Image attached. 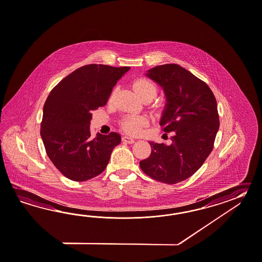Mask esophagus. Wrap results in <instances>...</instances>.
Wrapping results in <instances>:
<instances>
[{
  "label": "esophagus",
  "instance_id": "34e87169",
  "mask_svg": "<svg viewBox=\"0 0 262 262\" xmlns=\"http://www.w3.org/2000/svg\"><path fill=\"white\" fill-rule=\"evenodd\" d=\"M122 141L123 142H126V143H130V144H132V143H134L135 140L134 139H132V138H129V137H122Z\"/></svg>",
  "mask_w": 262,
  "mask_h": 262
}]
</instances>
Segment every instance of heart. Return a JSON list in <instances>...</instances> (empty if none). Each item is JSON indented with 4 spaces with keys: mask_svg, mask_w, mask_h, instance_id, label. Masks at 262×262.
<instances>
[{
    "mask_svg": "<svg viewBox=\"0 0 262 262\" xmlns=\"http://www.w3.org/2000/svg\"><path fill=\"white\" fill-rule=\"evenodd\" d=\"M133 88L136 93L140 97L144 95H153L155 96L157 92V86L153 81L146 78H140L137 79L133 82ZM115 91L112 92L111 98L114 96ZM147 123V121L142 117H126L121 121V128L122 130L130 135L139 134L141 131L142 126Z\"/></svg>",
    "mask_w": 262,
    "mask_h": 262,
    "instance_id": "1",
    "label": "heart"
}]
</instances>
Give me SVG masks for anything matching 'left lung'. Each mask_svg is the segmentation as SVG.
<instances>
[{"instance_id": "left-lung-1", "label": "left lung", "mask_w": 262, "mask_h": 262, "mask_svg": "<svg viewBox=\"0 0 262 262\" xmlns=\"http://www.w3.org/2000/svg\"><path fill=\"white\" fill-rule=\"evenodd\" d=\"M146 75L165 92L160 124L173 136L170 145L149 142L151 154L140 166L155 181L174 184L194 174L214 148L220 128L216 100L207 83L179 64L158 66Z\"/></svg>"}]
</instances>
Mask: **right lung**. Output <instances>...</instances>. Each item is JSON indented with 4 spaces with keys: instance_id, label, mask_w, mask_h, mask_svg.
I'll return each mask as SVG.
<instances>
[{
    "instance_id": "1",
    "label": "right lung",
    "mask_w": 262,
    "mask_h": 262,
    "mask_svg": "<svg viewBox=\"0 0 262 262\" xmlns=\"http://www.w3.org/2000/svg\"><path fill=\"white\" fill-rule=\"evenodd\" d=\"M88 64L63 78L43 105L40 137L55 167L69 180L85 181L104 171L121 136L92 137L91 112L107 103L117 81L129 70Z\"/></svg>"
}]
</instances>
